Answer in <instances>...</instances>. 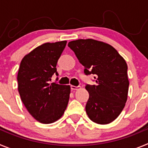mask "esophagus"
Segmentation results:
<instances>
[{"label": "esophagus", "mask_w": 148, "mask_h": 148, "mask_svg": "<svg viewBox=\"0 0 148 148\" xmlns=\"http://www.w3.org/2000/svg\"><path fill=\"white\" fill-rule=\"evenodd\" d=\"M81 88L80 86H71V90H79Z\"/></svg>", "instance_id": "obj_1"}]
</instances>
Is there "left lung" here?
I'll list each match as a JSON object with an SVG mask.
<instances>
[{
  "label": "left lung",
  "mask_w": 148,
  "mask_h": 148,
  "mask_svg": "<svg viewBox=\"0 0 148 148\" xmlns=\"http://www.w3.org/2000/svg\"><path fill=\"white\" fill-rule=\"evenodd\" d=\"M86 75H95L96 85L87 84L89 99L86 113L93 122L107 125L114 121L125 106L129 81L127 65L114 47L94 39H78L68 44Z\"/></svg>",
  "instance_id": "8db88e82"
}]
</instances>
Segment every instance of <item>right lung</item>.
Listing matches in <instances>:
<instances>
[{"mask_svg": "<svg viewBox=\"0 0 148 148\" xmlns=\"http://www.w3.org/2000/svg\"><path fill=\"white\" fill-rule=\"evenodd\" d=\"M66 40L44 43L26 55L18 73V92L30 115L43 124L59 119L67 107L70 86L49 84Z\"/></svg>", "mask_w": 148, "mask_h": 148, "instance_id": "1", "label": "right lung"}]
</instances>
